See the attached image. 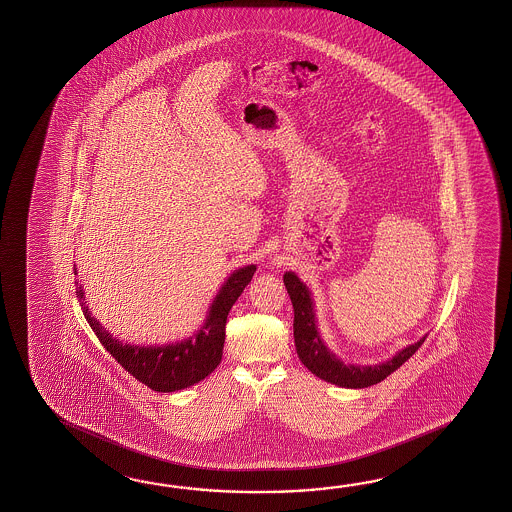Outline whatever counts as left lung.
Wrapping results in <instances>:
<instances>
[{
    "label": "left lung",
    "mask_w": 512,
    "mask_h": 512,
    "mask_svg": "<svg viewBox=\"0 0 512 512\" xmlns=\"http://www.w3.org/2000/svg\"><path fill=\"white\" fill-rule=\"evenodd\" d=\"M285 289L291 296L294 309V346L298 359L302 360L307 370L315 373L322 381L337 384L342 388H368L384 381L393 371L401 368L406 360L414 355L425 338L417 340L412 346L401 349L395 357L373 366H355L344 364L337 355L322 342L316 327L315 305L309 289L294 272L283 274Z\"/></svg>",
    "instance_id": "8db88e82"
}]
</instances>
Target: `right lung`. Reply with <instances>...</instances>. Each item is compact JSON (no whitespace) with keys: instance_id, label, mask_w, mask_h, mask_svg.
I'll return each instance as SVG.
<instances>
[{"instance_id":"add662e5","label":"right lung","mask_w":512,"mask_h":512,"mask_svg":"<svg viewBox=\"0 0 512 512\" xmlns=\"http://www.w3.org/2000/svg\"><path fill=\"white\" fill-rule=\"evenodd\" d=\"M256 272V265L241 267L232 272L221 285L208 309L205 324L192 337L164 346H131L108 333L84 302V289L77 283V296L87 324L95 331L100 344L124 370L153 392H177L203 381L218 368L225 344V326L230 307L240 298ZM77 274V269H75Z\"/></svg>"}]
</instances>
